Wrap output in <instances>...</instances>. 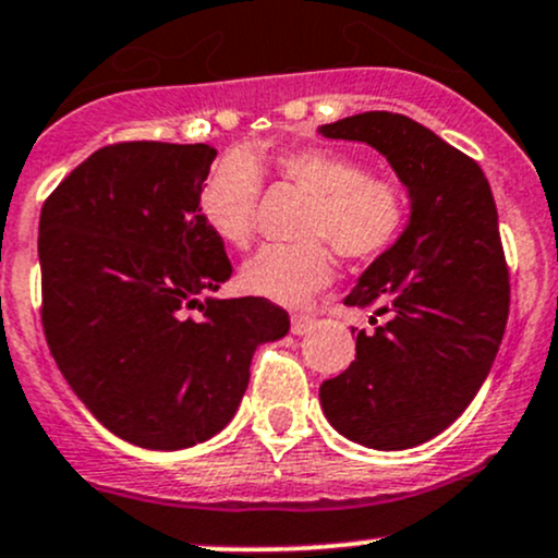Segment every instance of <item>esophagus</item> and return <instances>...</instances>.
Wrapping results in <instances>:
<instances>
[{"label": "esophagus", "mask_w": 558, "mask_h": 558, "mask_svg": "<svg viewBox=\"0 0 558 558\" xmlns=\"http://www.w3.org/2000/svg\"><path fill=\"white\" fill-rule=\"evenodd\" d=\"M313 327V318L311 316H303V313H298V316H292V335H305V331H311Z\"/></svg>", "instance_id": "obj_1"}]
</instances>
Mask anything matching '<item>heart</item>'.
I'll return each mask as SVG.
<instances>
[{
    "instance_id": "heart-1",
    "label": "heart",
    "mask_w": 558,
    "mask_h": 558,
    "mask_svg": "<svg viewBox=\"0 0 558 558\" xmlns=\"http://www.w3.org/2000/svg\"><path fill=\"white\" fill-rule=\"evenodd\" d=\"M260 177L311 197L298 231L308 240L263 247L242 268L245 290L274 303L305 305L335 279L330 244L350 260H372L396 245L409 221L403 186L390 177L366 173V166L345 153L324 147L250 158L231 153L210 168L199 190L205 227L227 247L242 250L253 240Z\"/></svg>"
}]
</instances>
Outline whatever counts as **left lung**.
<instances>
[{"mask_svg": "<svg viewBox=\"0 0 558 558\" xmlns=\"http://www.w3.org/2000/svg\"><path fill=\"white\" fill-rule=\"evenodd\" d=\"M318 134L377 149L411 199L403 234L345 298L387 322L361 329L355 361L318 387L324 416L366 448L422 446L464 414L504 340L509 268L496 199L477 162L398 112H361Z\"/></svg>", "mask_w": 558, "mask_h": 558, "instance_id": "obj_1", "label": "left lung"}]
</instances>
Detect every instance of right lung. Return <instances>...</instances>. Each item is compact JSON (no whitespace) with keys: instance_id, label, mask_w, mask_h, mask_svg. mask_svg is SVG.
<instances>
[{"instance_id":"add662e5","label":"right lung","mask_w":558,"mask_h":558,"mask_svg":"<svg viewBox=\"0 0 558 558\" xmlns=\"http://www.w3.org/2000/svg\"><path fill=\"white\" fill-rule=\"evenodd\" d=\"M216 155L210 144H110L41 208L47 345L94 418L140 448L218 435L240 409L255 348L290 331L266 298H213L231 277L199 213Z\"/></svg>"}]
</instances>
